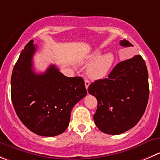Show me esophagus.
Masks as SVG:
<instances>
[{
    "label": "esophagus",
    "mask_w": 160,
    "mask_h": 160,
    "mask_svg": "<svg viewBox=\"0 0 160 160\" xmlns=\"http://www.w3.org/2000/svg\"><path fill=\"white\" fill-rule=\"evenodd\" d=\"M89 84H90V82H89V80H87V79H85V86H86V89H87L88 87H89Z\"/></svg>",
    "instance_id": "obj_1"
}]
</instances>
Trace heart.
<instances>
[{
  "instance_id": "b5f03b06",
  "label": "heart",
  "mask_w": 160,
  "mask_h": 160,
  "mask_svg": "<svg viewBox=\"0 0 160 160\" xmlns=\"http://www.w3.org/2000/svg\"><path fill=\"white\" fill-rule=\"evenodd\" d=\"M90 63L87 69L88 76L93 80H99L108 75L115 63V56L112 52L100 55V51H96L85 60V63Z\"/></svg>"
}]
</instances>
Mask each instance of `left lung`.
I'll use <instances>...</instances> for the list:
<instances>
[{"instance_id":"obj_1","label":"left lung","mask_w":160,"mask_h":160,"mask_svg":"<svg viewBox=\"0 0 160 160\" xmlns=\"http://www.w3.org/2000/svg\"><path fill=\"white\" fill-rule=\"evenodd\" d=\"M120 45L133 46L125 39L120 41ZM88 92L97 100L93 119L100 131L118 135L130 130L144 115L148 100L145 62L140 55L120 62L108 78L91 83Z\"/></svg>"}]
</instances>
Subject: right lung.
<instances>
[{"label":"right lung","mask_w":160,"mask_h":160,"mask_svg":"<svg viewBox=\"0 0 160 160\" xmlns=\"http://www.w3.org/2000/svg\"><path fill=\"white\" fill-rule=\"evenodd\" d=\"M36 46L27 44L15 64L11 78V97L18 117L33 133L54 137L68 127L71 110L87 91L81 77L68 78L55 65L46 71H33Z\"/></svg>","instance_id":"obj_1"}]
</instances>
